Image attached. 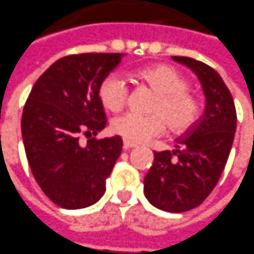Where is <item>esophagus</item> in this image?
I'll use <instances>...</instances> for the list:
<instances>
[{"label":"esophagus","instance_id":"34e87169","mask_svg":"<svg viewBox=\"0 0 254 254\" xmlns=\"http://www.w3.org/2000/svg\"><path fill=\"white\" fill-rule=\"evenodd\" d=\"M135 145L134 144H131V142H128V141H124L123 142V149H130V148H134Z\"/></svg>","mask_w":254,"mask_h":254}]
</instances>
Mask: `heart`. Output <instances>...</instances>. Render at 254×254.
<instances>
[{"label":"heart","instance_id":"heart-1","mask_svg":"<svg viewBox=\"0 0 254 254\" xmlns=\"http://www.w3.org/2000/svg\"><path fill=\"white\" fill-rule=\"evenodd\" d=\"M137 76L158 92V98L152 105L155 113L141 116L130 112L116 117L110 126L116 135L132 144L149 141L166 130L165 117L171 130L176 132L186 131L193 126L198 113V105L186 91V81L176 69L158 64L139 69ZM98 95L105 109L109 112H119L127 103L128 86L123 76L113 72L100 82Z\"/></svg>","mask_w":254,"mask_h":254}]
</instances>
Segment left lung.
<instances>
[{
    "label": "left lung",
    "instance_id": "left-lung-1",
    "mask_svg": "<svg viewBox=\"0 0 254 254\" xmlns=\"http://www.w3.org/2000/svg\"><path fill=\"white\" fill-rule=\"evenodd\" d=\"M172 59L198 76L205 107L194 127L178 139L175 151L154 152L144 193L159 210L183 212L200 205L217 186L234 142L236 110L231 92L214 68L190 57Z\"/></svg>",
    "mask_w": 254,
    "mask_h": 254
}]
</instances>
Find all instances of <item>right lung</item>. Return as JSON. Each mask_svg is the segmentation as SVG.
<instances>
[{
  "instance_id": "right-lung-1",
  "label": "right lung",
  "mask_w": 254,
  "mask_h": 254,
  "mask_svg": "<svg viewBox=\"0 0 254 254\" xmlns=\"http://www.w3.org/2000/svg\"><path fill=\"white\" fill-rule=\"evenodd\" d=\"M123 53H83L57 60L36 81L22 115V139L37 185L65 210L89 207L106 191L120 156L119 135L88 139L106 127L99 85Z\"/></svg>"
}]
</instances>
